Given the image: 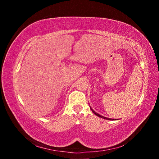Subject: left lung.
Segmentation results:
<instances>
[{"label": "left lung", "mask_w": 159, "mask_h": 159, "mask_svg": "<svg viewBox=\"0 0 159 159\" xmlns=\"http://www.w3.org/2000/svg\"><path fill=\"white\" fill-rule=\"evenodd\" d=\"M91 109V108H90ZM91 110H92V111L94 113V114H95L96 116H99V117H100V118H104V119H108V120H113V119H111V118H106V117H104V116H101V115H99V114H97L96 112H95L93 111V110L91 109Z\"/></svg>", "instance_id": "obj_1"}]
</instances>
